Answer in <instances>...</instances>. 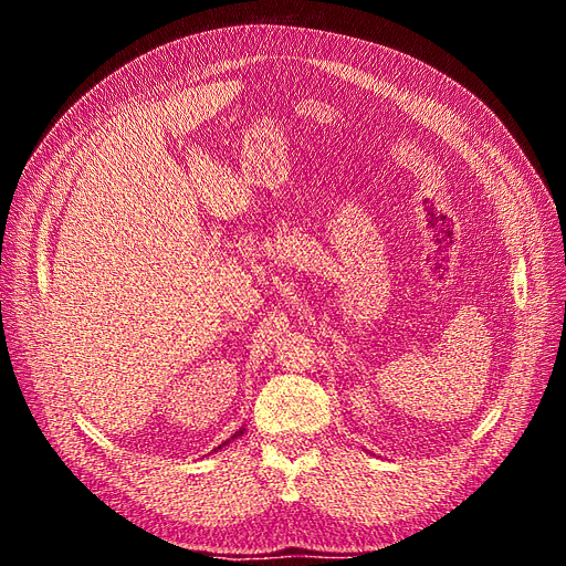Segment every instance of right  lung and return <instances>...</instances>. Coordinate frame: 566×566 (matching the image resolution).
Listing matches in <instances>:
<instances>
[{"label":"right lung","instance_id":"1","mask_svg":"<svg viewBox=\"0 0 566 566\" xmlns=\"http://www.w3.org/2000/svg\"><path fill=\"white\" fill-rule=\"evenodd\" d=\"M240 434H244V428H240V432H234V434L230 437V440H237V437H240ZM230 440H228V442H223V444H218V449L226 447V444H230ZM213 451H216V449H213Z\"/></svg>","mask_w":566,"mask_h":566}]
</instances>
